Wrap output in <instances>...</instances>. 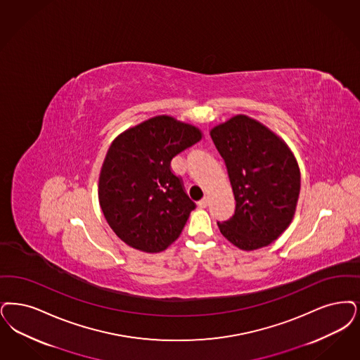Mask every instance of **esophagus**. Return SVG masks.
Segmentation results:
<instances>
[{
    "label": "esophagus",
    "instance_id": "1",
    "mask_svg": "<svg viewBox=\"0 0 360 360\" xmlns=\"http://www.w3.org/2000/svg\"><path fill=\"white\" fill-rule=\"evenodd\" d=\"M198 205H200V207H202V209L207 207V205H209V197H203L201 201L198 202Z\"/></svg>",
    "mask_w": 360,
    "mask_h": 360
}]
</instances>
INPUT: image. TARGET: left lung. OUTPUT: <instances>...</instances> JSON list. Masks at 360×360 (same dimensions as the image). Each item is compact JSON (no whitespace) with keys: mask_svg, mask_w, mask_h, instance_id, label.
<instances>
[{"mask_svg":"<svg viewBox=\"0 0 360 360\" xmlns=\"http://www.w3.org/2000/svg\"><path fill=\"white\" fill-rule=\"evenodd\" d=\"M225 160L236 209L217 222L241 250L272 244L292 222L300 194V169L292 150L259 120L238 114L210 129Z\"/></svg>","mask_w":360,"mask_h":360,"instance_id":"obj_1","label":"left lung"}]
</instances>
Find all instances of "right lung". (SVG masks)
I'll list each match as a JSON object with an SVG mask.
<instances>
[{
	"label": "right lung",
	"mask_w": 360,
	"mask_h": 360,
	"mask_svg": "<svg viewBox=\"0 0 360 360\" xmlns=\"http://www.w3.org/2000/svg\"><path fill=\"white\" fill-rule=\"evenodd\" d=\"M202 139V131L157 115L119 134L99 174V203L110 228L146 253L167 249L182 233L195 203L172 172V160Z\"/></svg>",
	"instance_id": "add662e5"
}]
</instances>
